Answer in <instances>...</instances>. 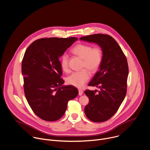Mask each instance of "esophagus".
<instances>
[{
  "mask_svg": "<svg viewBox=\"0 0 150 150\" xmlns=\"http://www.w3.org/2000/svg\"><path fill=\"white\" fill-rule=\"evenodd\" d=\"M78 91H79V95H82V93H83V91L82 89H78Z\"/></svg>",
  "mask_w": 150,
  "mask_h": 150,
  "instance_id": "34e87169",
  "label": "esophagus"
}]
</instances>
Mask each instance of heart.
<instances>
[{
    "instance_id": "heart-1",
    "label": "heart",
    "mask_w": 150,
    "mask_h": 150,
    "mask_svg": "<svg viewBox=\"0 0 150 150\" xmlns=\"http://www.w3.org/2000/svg\"><path fill=\"white\" fill-rule=\"evenodd\" d=\"M72 52L83 59L82 68H86L89 71L94 72L100 67L103 59V54L102 49L99 47H93L88 44L80 43L76 45ZM69 57L67 54H64L61 59V66L62 70L67 72L68 67ZM90 78V73L86 69H82L71 74L67 78V82L71 85L77 88H82Z\"/></svg>"
}]
</instances>
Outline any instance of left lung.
Returning <instances> with one entry per match:
<instances>
[{
  "label": "left lung",
  "mask_w": 150,
  "mask_h": 150,
  "mask_svg": "<svg viewBox=\"0 0 150 150\" xmlns=\"http://www.w3.org/2000/svg\"><path fill=\"white\" fill-rule=\"evenodd\" d=\"M79 39L96 43L102 49L103 59L99 70L88 83L89 86H96L100 90L97 93V90L85 91L89 102L84 110L91 121L104 122L116 113L126 95L127 60L118 43L108 35L93 34Z\"/></svg>",
  "instance_id": "1"
}]
</instances>
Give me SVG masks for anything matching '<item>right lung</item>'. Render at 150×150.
Instances as JSON below:
<instances>
[{
    "label": "right lung",
    "mask_w": 150,
    "mask_h": 150,
    "mask_svg": "<svg viewBox=\"0 0 150 150\" xmlns=\"http://www.w3.org/2000/svg\"><path fill=\"white\" fill-rule=\"evenodd\" d=\"M77 38L38 39L27 48L22 62L24 92L34 113L47 121H55L65 114L68 103L78 94L73 86H64L59 58Z\"/></svg>",
    "instance_id": "1"
}]
</instances>
